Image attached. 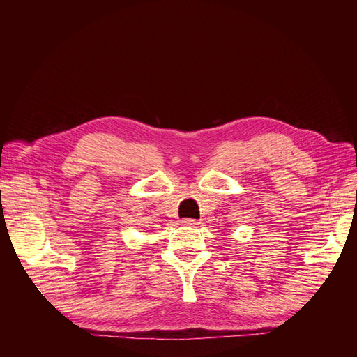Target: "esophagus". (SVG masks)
<instances>
[{"instance_id":"esophagus-1","label":"esophagus","mask_w":357,"mask_h":357,"mask_svg":"<svg viewBox=\"0 0 357 357\" xmlns=\"http://www.w3.org/2000/svg\"><path fill=\"white\" fill-rule=\"evenodd\" d=\"M181 225H183V226H190V228H198L199 222L195 220V219H183V220H181Z\"/></svg>"}]
</instances>
